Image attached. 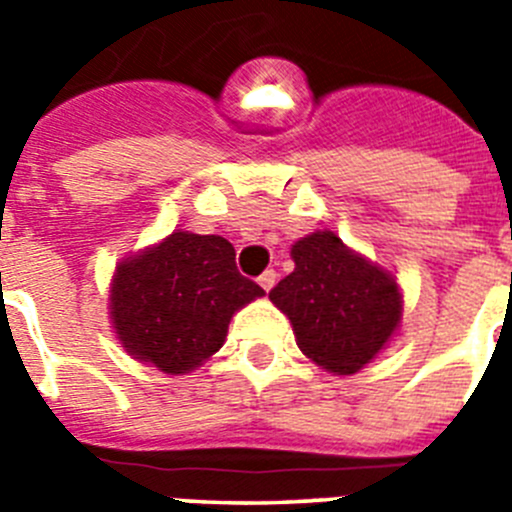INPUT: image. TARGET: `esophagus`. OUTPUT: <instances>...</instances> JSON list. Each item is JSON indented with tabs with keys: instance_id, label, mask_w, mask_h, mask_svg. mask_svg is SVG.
I'll return each instance as SVG.
<instances>
[{
	"instance_id": "1",
	"label": "esophagus",
	"mask_w": 512,
	"mask_h": 512,
	"mask_svg": "<svg viewBox=\"0 0 512 512\" xmlns=\"http://www.w3.org/2000/svg\"><path fill=\"white\" fill-rule=\"evenodd\" d=\"M259 284H261V287H264V292H269V289L274 287V284H277V271L266 269L264 274H261V277H259Z\"/></svg>"
}]
</instances>
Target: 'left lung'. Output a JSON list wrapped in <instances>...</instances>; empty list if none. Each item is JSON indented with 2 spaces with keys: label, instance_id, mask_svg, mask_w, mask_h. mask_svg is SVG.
I'll return each instance as SVG.
<instances>
[{
  "label": "left lung",
  "instance_id": "8db88e82",
  "mask_svg": "<svg viewBox=\"0 0 512 512\" xmlns=\"http://www.w3.org/2000/svg\"><path fill=\"white\" fill-rule=\"evenodd\" d=\"M295 271L269 292L310 361L338 377L364 369L400 333L402 289L392 271L348 248L333 230L292 246Z\"/></svg>",
  "mask_w": 512,
  "mask_h": 512
}]
</instances>
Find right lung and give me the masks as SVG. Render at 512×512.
I'll list each match as a JSON object with an SVG mask.
<instances>
[{
  "mask_svg": "<svg viewBox=\"0 0 512 512\" xmlns=\"http://www.w3.org/2000/svg\"><path fill=\"white\" fill-rule=\"evenodd\" d=\"M266 292L235 269L223 235L174 230L130 253L110 282V323L125 354L189 374L223 348L230 318Z\"/></svg>",
  "mask_w": 512,
  "mask_h": 512,
  "instance_id": "right-lung-1",
  "label": "right lung"
}]
</instances>
